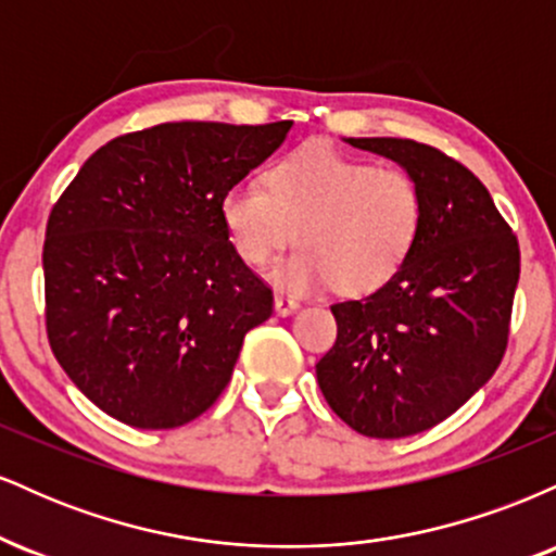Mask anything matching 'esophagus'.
<instances>
[{
	"mask_svg": "<svg viewBox=\"0 0 556 556\" xmlns=\"http://www.w3.org/2000/svg\"><path fill=\"white\" fill-rule=\"evenodd\" d=\"M298 308H300V303H298L295 298H290V295H277V298H274V311H277L279 316H292Z\"/></svg>",
	"mask_w": 556,
	"mask_h": 556,
	"instance_id": "1",
	"label": "esophagus"
}]
</instances>
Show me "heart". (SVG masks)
<instances>
[{
	"label": "heart",
	"instance_id": "1",
	"mask_svg": "<svg viewBox=\"0 0 556 556\" xmlns=\"http://www.w3.org/2000/svg\"><path fill=\"white\" fill-rule=\"evenodd\" d=\"M264 185H232L219 214L248 266L269 264L298 238L303 248L269 271L282 290L366 295L402 269L418 240L424 195L416 177L394 164L311 143L274 162Z\"/></svg>",
	"mask_w": 556,
	"mask_h": 556
}]
</instances>
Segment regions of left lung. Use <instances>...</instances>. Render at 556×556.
<instances>
[{
  "mask_svg": "<svg viewBox=\"0 0 556 556\" xmlns=\"http://www.w3.org/2000/svg\"><path fill=\"white\" fill-rule=\"evenodd\" d=\"M416 177L424 219L379 290L331 305L334 348L316 363L331 410L374 439L433 429L494 376L507 350L520 248L483 182L407 138H348Z\"/></svg>",
  "mask_w": 556,
  "mask_h": 556,
  "instance_id": "obj_1",
  "label": "left lung"
}]
</instances>
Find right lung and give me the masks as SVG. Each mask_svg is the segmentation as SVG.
Returning a JSON list of instances; mask_svg holds the SVG:
<instances>
[{
    "label": "right lung",
    "mask_w": 556,
    "mask_h": 556,
    "mask_svg": "<svg viewBox=\"0 0 556 556\" xmlns=\"http://www.w3.org/2000/svg\"><path fill=\"white\" fill-rule=\"evenodd\" d=\"M292 123H164L101 146L43 240L47 334L75 387L136 429H177L225 392L242 340L271 316L219 203Z\"/></svg>",
    "instance_id": "1"
}]
</instances>
